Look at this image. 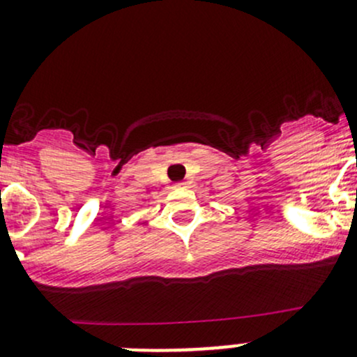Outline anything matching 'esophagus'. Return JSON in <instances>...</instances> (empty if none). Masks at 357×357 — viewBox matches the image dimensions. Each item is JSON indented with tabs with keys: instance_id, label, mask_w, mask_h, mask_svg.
Masks as SVG:
<instances>
[{
	"instance_id": "34e87169",
	"label": "esophagus",
	"mask_w": 357,
	"mask_h": 357,
	"mask_svg": "<svg viewBox=\"0 0 357 357\" xmlns=\"http://www.w3.org/2000/svg\"><path fill=\"white\" fill-rule=\"evenodd\" d=\"M185 186H186V183H176L174 188H185Z\"/></svg>"
}]
</instances>
